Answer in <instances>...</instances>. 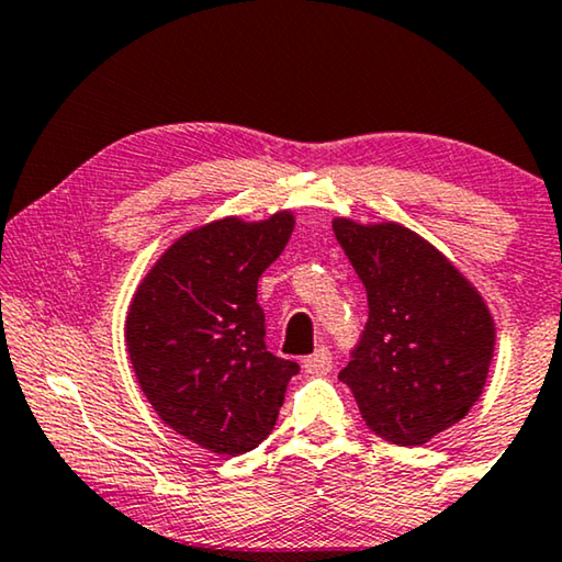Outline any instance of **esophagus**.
<instances>
[{"label": "esophagus", "mask_w": 562, "mask_h": 562, "mask_svg": "<svg viewBox=\"0 0 562 562\" xmlns=\"http://www.w3.org/2000/svg\"><path fill=\"white\" fill-rule=\"evenodd\" d=\"M303 368H305V373H310V375H323V373H328L330 368H333L330 350H328V348H317L313 356L303 358Z\"/></svg>", "instance_id": "esophagus-1"}]
</instances>
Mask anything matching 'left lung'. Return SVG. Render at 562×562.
Wrapping results in <instances>:
<instances>
[{
    "mask_svg": "<svg viewBox=\"0 0 562 562\" xmlns=\"http://www.w3.org/2000/svg\"><path fill=\"white\" fill-rule=\"evenodd\" d=\"M333 232L368 295L361 346L338 379L368 429L422 447L480 401L495 317L480 290L404 224L335 216Z\"/></svg>",
    "mask_w": 562,
    "mask_h": 562,
    "instance_id": "1",
    "label": "left lung"
}]
</instances>
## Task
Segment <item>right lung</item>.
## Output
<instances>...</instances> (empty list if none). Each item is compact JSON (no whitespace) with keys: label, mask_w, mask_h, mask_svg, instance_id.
Returning a JSON list of instances; mask_svg holds the SVG:
<instances>
[{"label":"right lung","mask_w":562,"mask_h":562,"mask_svg":"<svg viewBox=\"0 0 562 562\" xmlns=\"http://www.w3.org/2000/svg\"><path fill=\"white\" fill-rule=\"evenodd\" d=\"M295 229L290 209L259 222L224 216L181 234L133 292L125 350L166 426L220 457L274 429L297 363L265 348L257 280Z\"/></svg>","instance_id":"1"}]
</instances>
